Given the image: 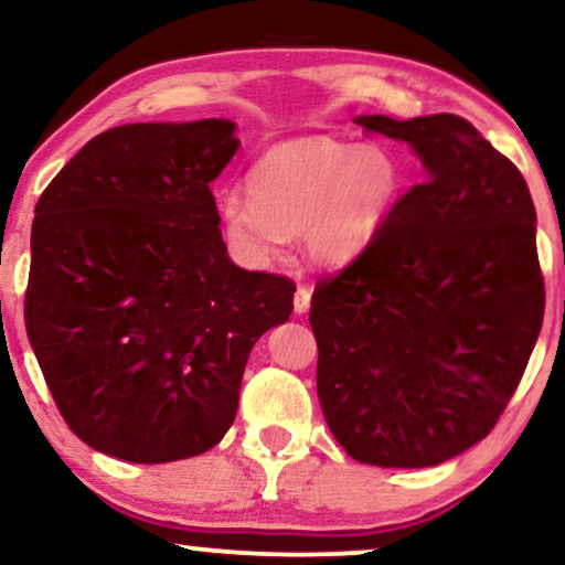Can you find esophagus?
<instances>
[{
    "instance_id": "obj_1",
    "label": "esophagus",
    "mask_w": 565,
    "mask_h": 565,
    "mask_svg": "<svg viewBox=\"0 0 565 565\" xmlns=\"http://www.w3.org/2000/svg\"><path fill=\"white\" fill-rule=\"evenodd\" d=\"M309 306H311V290L306 288V285H300V288L296 290V298H292V311L300 317V313L309 311Z\"/></svg>"
}]
</instances>
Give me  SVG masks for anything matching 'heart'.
<instances>
[{"label":"heart","instance_id":"b5f03b06","mask_svg":"<svg viewBox=\"0 0 565 565\" xmlns=\"http://www.w3.org/2000/svg\"><path fill=\"white\" fill-rule=\"evenodd\" d=\"M246 192L217 204L220 228L238 259L269 265L300 233L306 259L337 269L369 252L392 223L405 168L386 145L303 137L256 160Z\"/></svg>","mask_w":565,"mask_h":565}]
</instances>
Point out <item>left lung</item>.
I'll list each match as a JSON object with an SVG mask.
<instances>
[{"instance_id":"obj_1","label":"left lung","mask_w":565,"mask_h":565,"mask_svg":"<svg viewBox=\"0 0 565 565\" xmlns=\"http://www.w3.org/2000/svg\"><path fill=\"white\" fill-rule=\"evenodd\" d=\"M355 124L409 145L423 184L317 282L319 405L363 465L436 467L490 434L540 337L537 212L519 168L459 116Z\"/></svg>"}]
</instances>
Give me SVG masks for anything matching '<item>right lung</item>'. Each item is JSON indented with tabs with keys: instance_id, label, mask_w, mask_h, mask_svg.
Instances as JSON below:
<instances>
[{
	"instance_id": "1",
	"label": "right lung",
	"mask_w": 565,
	"mask_h": 565,
	"mask_svg": "<svg viewBox=\"0 0 565 565\" xmlns=\"http://www.w3.org/2000/svg\"><path fill=\"white\" fill-rule=\"evenodd\" d=\"M236 121L124 124L35 204L28 340L67 426L95 451L163 465L236 420L248 353L296 285L231 262L210 184Z\"/></svg>"
}]
</instances>
